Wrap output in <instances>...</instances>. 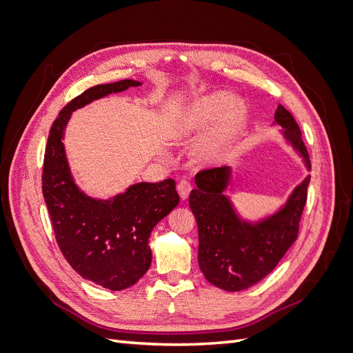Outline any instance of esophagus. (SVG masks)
Listing matches in <instances>:
<instances>
[{
	"mask_svg": "<svg viewBox=\"0 0 353 353\" xmlns=\"http://www.w3.org/2000/svg\"><path fill=\"white\" fill-rule=\"evenodd\" d=\"M191 188H193V185H191V183H190L188 179H181L179 183H178V193H179L181 199H183V200L188 199Z\"/></svg>",
	"mask_w": 353,
	"mask_h": 353,
	"instance_id": "1",
	"label": "esophagus"
}]
</instances>
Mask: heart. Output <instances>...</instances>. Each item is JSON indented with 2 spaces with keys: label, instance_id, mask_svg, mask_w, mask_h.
<instances>
[{
  "label": "heart",
  "instance_id": "1",
  "mask_svg": "<svg viewBox=\"0 0 353 353\" xmlns=\"http://www.w3.org/2000/svg\"><path fill=\"white\" fill-rule=\"evenodd\" d=\"M231 95L227 92H215L208 97L199 100L191 113L187 117L183 131L185 135L199 134L200 131L221 117L215 128L209 132V135L199 145V154L203 159H215L228 150L234 137H236L239 128L241 126L245 108L243 103L234 101L231 105Z\"/></svg>",
  "mask_w": 353,
  "mask_h": 353
}]
</instances>
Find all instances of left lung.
<instances>
[{
	"label": "left lung",
	"mask_w": 353,
	"mask_h": 353,
	"mask_svg": "<svg viewBox=\"0 0 353 353\" xmlns=\"http://www.w3.org/2000/svg\"><path fill=\"white\" fill-rule=\"evenodd\" d=\"M275 122L281 125L288 143L311 168L302 132L293 114L280 104ZM231 168L221 166L200 170L188 203L199 227V266L206 280L227 292H240L268 275L296 241L299 222L307 199L311 176L296 187L285 206L272 216L249 223L237 216L227 188Z\"/></svg>",
	"instance_id": "obj_1"
}]
</instances>
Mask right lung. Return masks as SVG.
Instances as JSON below:
<instances>
[{"label":"right lung","instance_id":"1","mask_svg":"<svg viewBox=\"0 0 353 353\" xmlns=\"http://www.w3.org/2000/svg\"><path fill=\"white\" fill-rule=\"evenodd\" d=\"M138 85H95L69 101L52 122L42 168V194L63 256L82 279L113 292L134 285L150 268L148 237L179 203L175 181L138 183L112 200L91 199L74 184L61 140L73 110Z\"/></svg>","mask_w":353,"mask_h":353}]
</instances>
